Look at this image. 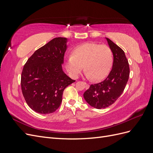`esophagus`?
Here are the masks:
<instances>
[{"mask_svg": "<svg viewBox=\"0 0 153 153\" xmlns=\"http://www.w3.org/2000/svg\"><path fill=\"white\" fill-rule=\"evenodd\" d=\"M85 84V88H86V89H88L89 88V85L87 84V83H84Z\"/></svg>", "mask_w": 153, "mask_h": 153, "instance_id": "1", "label": "esophagus"}]
</instances>
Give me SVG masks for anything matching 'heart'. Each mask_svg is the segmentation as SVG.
Segmentation results:
<instances>
[{"label":"heart","mask_w":153,"mask_h":153,"mask_svg":"<svg viewBox=\"0 0 153 153\" xmlns=\"http://www.w3.org/2000/svg\"><path fill=\"white\" fill-rule=\"evenodd\" d=\"M113 62V53L108 46L85 43L73 48L71 56L65 60V68L71 77L76 78L84 66L87 78L100 81L108 75Z\"/></svg>","instance_id":"b5f03b06"}]
</instances>
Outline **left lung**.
<instances>
[{
	"label": "left lung",
	"instance_id": "1",
	"mask_svg": "<svg viewBox=\"0 0 153 153\" xmlns=\"http://www.w3.org/2000/svg\"><path fill=\"white\" fill-rule=\"evenodd\" d=\"M105 39L113 53L112 69L104 81L91 85L84 93L86 102L97 109L108 107L118 99L129 76V64L124 52L110 39Z\"/></svg>",
	"mask_w": 153,
	"mask_h": 153
}]
</instances>
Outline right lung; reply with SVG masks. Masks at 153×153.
Here are the masks:
<instances>
[{
  "mask_svg": "<svg viewBox=\"0 0 153 153\" xmlns=\"http://www.w3.org/2000/svg\"><path fill=\"white\" fill-rule=\"evenodd\" d=\"M68 39L55 38L37 50L27 60L21 76L22 94L36 112H55L62 101L65 88L75 80L63 71L62 65Z\"/></svg>",
  "mask_w": 153,
  "mask_h": 153,
  "instance_id": "obj_1",
  "label": "right lung"
}]
</instances>
